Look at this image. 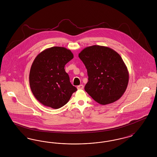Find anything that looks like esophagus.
<instances>
[{
  "label": "esophagus",
  "instance_id": "esophagus-1",
  "mask_svg": "<svg viewBox=\"0 0 157 157\" xmlns=\"http://www.w3.org/2000/svg\"><path fill=\"white\" fill-rule=\"evenodd\" d=\"M83 88H84V86H83V85H80L77 86V89L78 90H83Z\"/></svg>",
  "mask_w": 157,
  "mask_h": 157
}]
</instances>
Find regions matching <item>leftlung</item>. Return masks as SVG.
Wrapping results in <instances>:
<instances>
[{"mask_svg":"<svg viewBox=\"0 0 157 157\" xmlns=\"http://www.w3.org/2000/svg\"><path fill=\"white\" fill-rule=\"evenodd\" d=\"M78 56L87 69L85 91L100 104L118 100L129 81L127 66L120 55L110 48L93 45L83 49Z\"/></svg>","mask_w":157,"mask_h":157,"instance_id":"1","label":"left lung"}]
</instances>
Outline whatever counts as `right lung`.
Returning a JSON list of instances; mask_svg holds the SVG:
<instances>
[{
  "mask_svg": "<svg viewBox=\"0 0 157 157\" xmlns=\"http://www.w3.org/2000/svg\"><path fill=\"white\" fill-rule=\"evenodd\" d=\"M74 58L63 47L53 46L38 54L30 68V89L37 101L46 106L58 109L77 90L70 82L65 65Z\"/></svg>",
  "mask_w": 157,
  "mask_h": 157,
  "instance_id": "right-lung-1",
  "label": "right lung"
}]
</instances>
